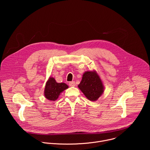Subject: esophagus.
<instances>
[{
	"mask_svg": "<svg viewBox=\"0 0 150 150\" xmlns=\"http://www.w3.org/2000/svg\"><path fill=\"white\" fill-rule=\"evenodd\" d=\"M70 87H75V82L74 81H71L69 83Z\"/></svg>",
	"mask_w": 150,
	"mask_h": 150,
	"instance_id": "1",
	"label": "esophagus"
}]
</instances>
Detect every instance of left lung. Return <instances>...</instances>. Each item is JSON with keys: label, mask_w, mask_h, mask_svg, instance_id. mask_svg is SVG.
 Listing matches in <instances>:
<instances>
[{"label": "left lung", "mask_w": 150, "mask_h": 150, "mask_svg": "<svg viewBox=\"0 0 150 150\" xmlns=\"http://www.w3.org/2000/svg\"><path fill=\"white\" fill-rule=\"evenodd\" d=\"M78 88L89 100L95 101L103 94L104 85L96 71H86L82 75Z\"/></svg>", "instance_id": "obj_1"}]
</instances>
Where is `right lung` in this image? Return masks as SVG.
<instances>
[{
	"instance_id": "right-lung-1",
	"label": "right lung",
	"mask_w": 150,
	"mask_h": 150,
	"mask_svg": "<svg viewBox=\"0 0 150 150\" xmlns=\"http://www.w3.org/2000/svg\"><path fill=\"white\" fill-rule=\"evenodd\" d=\"M68 88L65 83H58L54 78L50 77L47 80L45 88V96L50 101L56 100L61 93Z\"/></svg>"
}]
</instances>
